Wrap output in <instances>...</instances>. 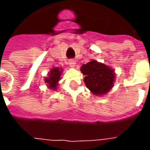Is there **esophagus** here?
I'll return each instance as SVG.
<instances>
[{
    "mask_svg": "<svg viewBox=\"0 0 150 150\" xmlns=\"http://www.w3.org/2000/svg\"><path fill=\"white\" fill-rule=\"evenodd\" d=\"M68 63H69V66H70L71 67H72V68L75 67V64H76V63H75V60H70Z\"/></svg>",
    "mask_w": 150,
    "mask_h": 150,
    "instance_id": "obj_1",
    "label": "esophagus"
}]
</instances>
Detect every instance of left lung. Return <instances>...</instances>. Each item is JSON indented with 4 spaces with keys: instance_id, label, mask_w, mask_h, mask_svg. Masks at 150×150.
<instances>
[{
    "instance_id": "obj_1",
    "label": "left lung",
    "mask_w": 150,
    "mask_h": 150,
    "mask_svg": "<svg viewBox=\"0 0 150 150\" xmlns=\"http://www.w3.org/2000/svg\"><path fill=\"white\" fill-rule=\"evenodd\" d=\"M80 71L85 75L83 81L86 87L94 96H104L114 86L116 75L115 70L104 63L91 60L83 64Z\"/></svg>"
}]
</instances>
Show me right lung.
<instances>
[{
  "label": "right lung",
  "mask_w": 150,
  "mask_h": 150,
  "mask_svg": "<svg viewBox=\"0 0 150 150\" xmlns=\"http://www.w3.org/2000/svg\"><path fill=\"white\" fill-rule=\"evenodd\" d=\"M62 71L63 69L62 67H52L51 70L48 72L47 77L44 78L46 87L52 91H56L58 89L59 82L61 79Z\"/></svg>",
  "instance_id": "obj_1"
}]
</instances>
